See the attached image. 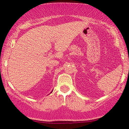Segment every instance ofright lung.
I'll return each mask as SVG.
<instances>
[{
	"mask_svg": "<svg viewBox=\"0 0 129 129\" xmlns=\"http://www.w3.org/2000/svg\"><path fill=\"white\" fill-rule=\"evenodd\" d=\"M51 92H52V91H51Z\"/></svg>",
	"mask_w": 129,
	"mask_h": 129,
	"instance_id": "add662e5",
	"label": "right lung"
}]
</instances>
